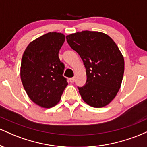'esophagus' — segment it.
Listing matches in <instances>:
<instances>
[{
  "label": "esophagus",
  "mask_w": 147,
  "mask_h": 147,
  "mask_svg": "<svg viewBox=\"0 0 147 147\" xmlns=\"http://www.w3.org/2000/svg\"><path fill=\"white\" fill-rule=\"evenodd\" d=\"M69 81L72 83V82H74V81H75V78H74V77H73V78H69Z\"/></svg>",
  "instance_id": "obj_1"
}]
</instances>
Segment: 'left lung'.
<instances>
[{"label": "left lung", "mask_w": 147, "mask_h": 147, "mask_svg": "<svg viewBox=\"0 0 147 147\" xmlns=\"http://www.w3.org/2000/svg\"><path fill=\"white\" fill-rule=\"evenodd\" d=\"M86 68L87 81L78 87L85 103L94 108L110 103L121 87L124 60L115 42L103 32L82 31L66 37Z\"/></svg>", "instance_id": "1"}]
</instances>
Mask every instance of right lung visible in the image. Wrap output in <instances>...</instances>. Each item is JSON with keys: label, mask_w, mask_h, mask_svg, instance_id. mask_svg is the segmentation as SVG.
Listing matches in <instances>:
<instances>
[{"label": "right lung", "mask_w": 147, "mask_h": 147, "mask_svg": "<svg viewBox=\"0 0 147 147\" xmlns=\"http://www.w3.org/2000/svg\"><path fill=\"white\" fill-rule=\"evenodd\" d=\"M65 36L49 32L30 43L21 59V79L29 98L49 108L60 101L68 85L63 76L65 65L58 53Z\"/></svg>", "instance_id": "1"}]
</instances>
